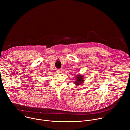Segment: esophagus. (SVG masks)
Wrapping results in <instances>:
<instances>
[{
  "label": "esophagus",
  "instance_id": "obj_1",
  "mask_svg": "<svg viewBox=\"0 0 130 130\" xmlns=\"http://www.w3.org/2000/svg\"><path fill=\"white\" fill-rule=\"evenodd\" d=\"M57 71L58 73H61L62 72V69H57Z\"/></svg>",
  "mask_w": 130,
  "mask_h": 130
}]
</instances>
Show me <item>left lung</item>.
I'll return each mask as SVG.
<instances>
[{
    "instance_id": "1",
    "label": "left lung",
    "mask_w": 130,
    "mask_h": 130,
    "mask_svg": "<svg viewBox=\"0 0 130 130\" xmlns=\"http://www.w3.org/2000/svg\"><path fill=\"white\" fill-rule=\"evenodd\" d=\"M76 81L74 82L75 84L77 85H81V84H82L84 81V77L83 76L81 75H77L76 76Z\"/></svg>"
}]
</instances>
